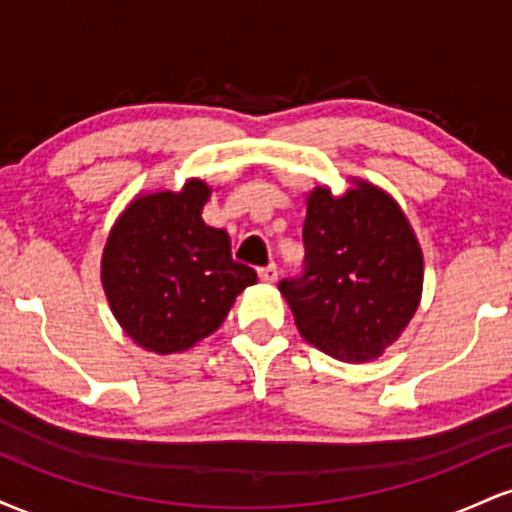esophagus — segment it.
<instances>
[{"mask_svg":"<svg viewBox=\"0 0 512 512\" xmlns=\"http://www.w3.org/2000/svg\"><path fill=\"white\" fill-rule=\"evenodd\" d=\"M257 274H260V279L264 281V284H274L276 276H279V269H276V264H267V267H260L257 269Z\"/></svg>","mask_w":512,"mask_h":512,"instance_id":"34e87169","label":"esophagus"}]
</instances>
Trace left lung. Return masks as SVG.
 Listing matches in <instances>:
<instances>
[{
  "label": "left lung",
  "mask_w": 512,
  "mask_h": 512,
  "mask_svg": "<svg viewBox=\"0 0 512 512\" xmlns=\"http://www.w3.org/2000/svg\"><path fill=\"white\" fill-rule=\"evenodd\" d=\"M303 272L279 291L305 342L346 363L378 358L414 317L424 255L387 192L356 180L342 197L308 195Z\"/></svg>",
  "instance_id": "1"
}]
</instances>
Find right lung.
Wrapping results in <instances>:
<instances>
[{
  "mask_svg": "<svg viewBox=\"0 0 512 512\" xmlns=\"http://www.w3.org/2000/svg\"><path fill=\"white\" fill-rule=\"evenodd\" d=\"M207 182L192 178L180 192L139 195L110 231L101 279L110 310L142 349L175 354L209 337L238 293L257 281L231 257V238L211 228L202 209Z\"/></svg>",
  "mask_w": 512,
  "mask_h": 512,
  "instance_id": "right-lung-1",
  "label": "right lung"
}]
</instances>
